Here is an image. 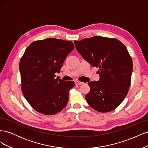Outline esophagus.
Masks as SVG:
<instances>
[{
	"label": "esophagus",
	"mask_w": 148,
	"mask_h": 148,
	"mask_svg": "<svg viewBox=\"0 0 148 148\" xmlns=\"http://www.w3.org/2000/svg\"><path fill=\"white\" fill-rule=\"evenodd\" d=\"M75 84H78V85H81V84H83V82H79V81H76V82H75Z\"/></svg>",
	"instance_id": "esophagus-1"
}]
</instances>
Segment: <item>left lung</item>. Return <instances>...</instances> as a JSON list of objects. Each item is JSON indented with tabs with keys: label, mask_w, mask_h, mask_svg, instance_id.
I'll use <instances>...</instances> for the list:
<instances>
[{
	"label": "left lung",
	"mask_w": 148,
	"mask_h": 148,
	"mask_svg": "<svg viewBox=\"0 0 148 148\" xmlns=\"http://www.w3.org/2000/svg\"><path fill=\"white\" fill-rule=\"evenodd\" d=\"M74 43L83 59L99 69V81L88 83V104L100 112L114 110L124 100L130 86L133 62L127 47L117 39L98 36Z\"/></svg>",
	"instance_id": "obj_1"
}]
</instances>
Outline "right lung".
<instances>
[{"mask_svg": "<svg viewBox=\"0 0 148 148\" xmlns=\"http://www.w3.org/2000/svg\"><path fill=\"white\" fill-rule=\"evenodd\" d=\"M71 41L56 38L36 41L26 48L20 62L21 91L30 106L38 112L53 115L67 104L73 81L57 77L69 53Z\"/></svg>", "mask_w": 148, "mask_h": 148, "instance_id": "add662e5", "label": "right lung"}]
</instances>
